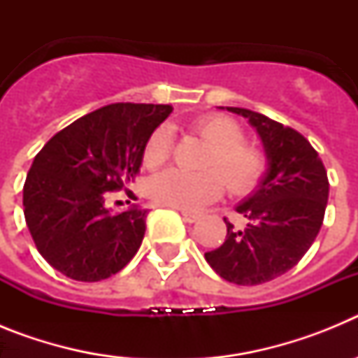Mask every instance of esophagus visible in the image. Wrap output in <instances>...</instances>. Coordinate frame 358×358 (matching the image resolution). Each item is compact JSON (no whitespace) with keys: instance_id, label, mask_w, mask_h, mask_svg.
Returning <instances> with one entry per match:
<instances>
[{"instance_id":"1","label":"esophagus","mask_w":358,"mask_h":358,"mask_svg":"<svg viewBox=\"0 0 358 358\" xmlns=\"http://www.w3.org/2000/svg\"><path fill=\"white\" fill-rule=\"evenodd\" d=\"M182 218H185L186 222H197L199 220V215L197 213H192V211H181Z\"/></svg>"}]
</instances>
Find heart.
I'll list each match as a JSON object with an SVG mask.
<instances>
[{
    "instance_id": "obj_1",
    "label": "heart",
    "mask_w": 358,
    "mask_h": 358,
    "mask_svg": "<svg viewBox=\"0 0 358 358\" xmlns=\"http://www.w3.org/2000/svg\"><path fill=\"white\" fill-rule=\"evenodd\" d=\"M192 131L211 147L202 173L170 169L157 173L147 186L148 197L161 206L195 211L217 201L224 192V181L231 194L243 195L260 185L267 170V156L258 145L248 143L243 127L226 115H208L192 125ZM170 134L156 129L143 150V164L156 169L169 159Z\"/></svg>"
}]
</instances>
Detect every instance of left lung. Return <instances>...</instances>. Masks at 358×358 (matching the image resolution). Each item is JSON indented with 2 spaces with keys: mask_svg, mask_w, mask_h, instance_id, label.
<instances>
[{
  "mask_svg": "<svg viewBox=\"0 0 358 358\" xmlns=\"http://www.w3.org/2000/svg\"><path fill=\"white\" fill-rule=\"evenodd\" d=\"M226 109L255 125L268 169L260 188L236 206L248 224L238 229L224 218L226 240L204 258L229 283L260 285L290 271L314 243L330 182L317 150L301 132L255 110Z\"/></svg>",
  "mask_w": 358,
  "mask_h": 358,
  "instance_id": "1",
  "label": "left lung"
}]
</instances>
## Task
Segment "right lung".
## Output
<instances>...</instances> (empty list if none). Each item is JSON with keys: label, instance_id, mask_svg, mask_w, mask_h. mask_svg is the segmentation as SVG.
I'll return each instance as SVG.
<instances>
[{"label": "right lung", "instance_id": "obj_1", "mask_svg": "<svg viewBox=\"0 0 358 358\" xmlns=\"http://www.w3.org/2000/svg\"><path fill=\"white\" fill-rule=\"evenodd\" d=\"M172 109L110 103L41 148L23 186L24 218L37 251L59 273L77 281L107 280L138 252L148 210L109 215L103 199L134 181L148 138Z\"/></svg>", "mask_w": 358, "mask_h": 358}]
</instances>
